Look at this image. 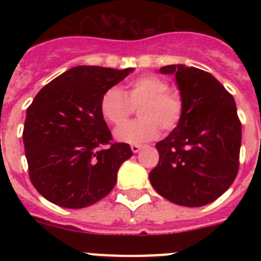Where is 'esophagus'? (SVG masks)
Wrapping results in <instances>:
<instances>
[{
	"label": "esophagus",
	"mask_w": 261,
	"mask_h": 261,
	"mask_svg": "<svg viewBox=\"0 0 261 261\" xmlns=\"http://www.w3.org/2000/svg\"><path fill=\"white\" fill-rule=\"evenodd\" d=\"M130 149H132L133 153H138V151H140L142 149V146H141V145L133 144V145H130Z\"/></svg>",
	"instance_id": "1"
}]
</instances>
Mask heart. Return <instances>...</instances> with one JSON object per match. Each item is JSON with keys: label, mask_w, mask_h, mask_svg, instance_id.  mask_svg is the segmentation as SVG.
<instances>
[{"label": "heart", "mask_w": 261, "mask_h": 261, "mask_svg": "<svg viewBox=\"0 0 261 261\" xmlns=\"http://www.w3.org/2000/svg\"><path fill=\"white\" fill-rule=\"evenodd\" d=\"M168 82L158 75H142L129 84L126 94L119 87H111L100 99V114L108 123L122 126L115 130V137L121 142L142 144L158 137L161 126L172 130L183 115L181 98L168 91ZM139 109L140 119L125 126L134 106Z\"/></svg>", "instance_id": "b5f03b06"}]
</instances>
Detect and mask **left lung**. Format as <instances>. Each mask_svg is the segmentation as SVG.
<instances>
[{"label": "left lung", "mask_w": 261, "mask_h": 261, "mask_svg": "<svg viewBox=\"0 0 261 261\" xmlns=\"http://www.w3.org/2000/svg\"><path fill=\"white\" fill-rule=\"evenodd\" d=\"M159 73L175 75L183 115L174 130L156 142L159 162L149 179L168 201L204 206L229 190L238 174L242 125L237 105L208 71L177 64Z\"/></svg>", "instance_id": "obj_1"}]
</instances>
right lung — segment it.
Wrapping results in <instances>:
<instances>
[{
  "label": "right lung",
  "mask_w": 261,
  "mask_h": 261,
  "mask_svg": "<svg viewBox=\"0 0 261 261\" xmlns=\"http://www.w3.org/2000/svg\"><path fill=\"white\" fill-rule=\"evenodd\" d=\"M133 70L75 66L36 94L23 144L31 183L48 201L81 209L112 191L120 166L133 153L128 144L111 142L100 99Z\"/></svg>",
  "instance_id": "obj_1"
}]
</instances>
